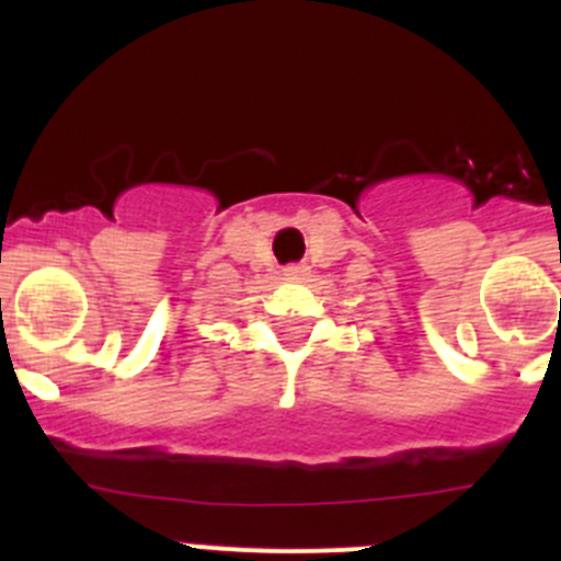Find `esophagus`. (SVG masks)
Returning <instances> with one entry per match:
<instances>
[{
	"label": "esophagus",
	"mask_w": 561,
	"mask_h": 561,
	"mask_svg": "<svg viewBox=\"0 0 561 561\" xmlns=\"http://www.w3.org/2000/svg\"><path fill=\"white\" fill-rule=\"evenodd\" d=\"M284 272H286V277H304L309 270H306V266H286Z\"/></svg>",
	"instance_id": "obj_1"
}]
</instances>
